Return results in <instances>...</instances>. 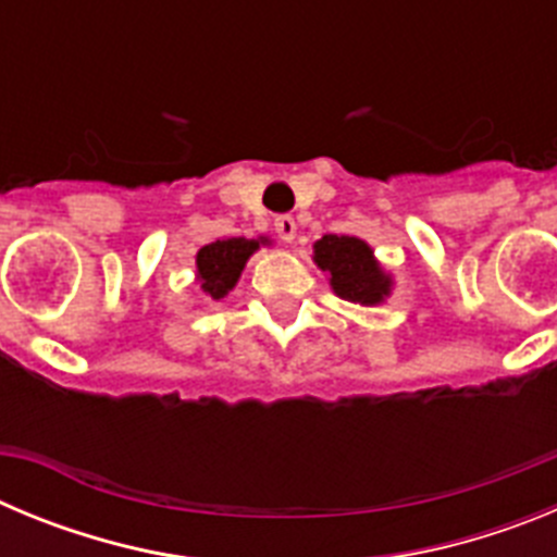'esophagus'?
Instances as JSON below:
<instances>
[{
	"label": "esophagus",
	"mask_w": 557,
	"mask_h": 557,
	"mask_svg": "<svg viewBox=\"0 0 557 557\" xmlns=\"http://www.w3.org/2000/svg\"><path fill=\"white\" fill-rule=\"evenodd\" d=\"M295 231H298V225H295V220L289 218V214L275 218V234H278V239H282V243H293Z\"/></svg>",
	"instance_id": "esophagus-1"
}]
</instances>
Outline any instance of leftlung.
I'll use <instances>...</instances> for the list:
<instances>
[{
	"label": "left lung",
	"instance_id": "8db88e82",
	"mask_svg": "<svg viewBox=\"0 0 557 557\" xmlns=\"http://www.w3.org/2000/svg\"><path fill=\"white\" fill-rule=\"evenodd\" d=\"M314 262L332 273V287L339 298L373 307L391 293V278L373 259V250L357 236L326 234L314 243Z\"/></svg>",
	"mask_w": 557,
	"mask_h": 557
}]
</instances>
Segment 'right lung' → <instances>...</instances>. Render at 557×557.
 Returning <instances> with one entry per match:
<instances>
[{
	"mask_svg": "<svg viewBox=\"0 0 557 557\" xmlns=\"http://www.w3.org/2000/svg\"><path fill=\"white\" fill-rule=\"evenodd\" d=\"M256 248H259V239H245V236H231V239L203 245L198 250V278L203 293H209L214 301L228 295Z\"/></svg>",
	"mask_w": 557,
	"mask_h": 557,
	"instance_id": "1",
	"label": "right lung"
}]
</instances>
